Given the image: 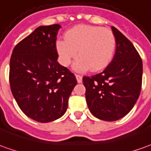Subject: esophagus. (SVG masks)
<instances>
[{
  "label": "esophagus",
  "mask_w": 151,
  "mask_h": 151,
  "mask_svg": "<svg viewBox=\"0 0 151 151\" xmlns=\"http://www.w3.org/2000/svg\"><path fill=\"white\" fill-rule=\"evenodd\" d=\"M76 78H77V81H78V83H82V81H83V77L82 76L78 75V74H76Z\"/></svg>",
  "instance_id": "34e87169"
}]
</instances>
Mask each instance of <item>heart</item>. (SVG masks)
<instances>
[{"instance_id":"b5f03b06","label":"heart","mask_w":151,"mask_h":151,"mask_svg":"<svg viewBox=\"0 0 151 151\" xmlns=\"http://www.w3.org/2000/svg\"><path fill=\"white\" fill-rule=\"evenodd\" d=\"M116 49V39L110 29L90 24H79L65 33V40L56 42L59 61L68 66L77 58H80L73 68L79 72H98L111 61Z\"/></svg>"}]
</instances>
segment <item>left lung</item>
I'll return each mask as SVG.
<instances>
[{
    "label": "left lung",
    "instance_id": "left-lung-1",
    "mask_svg": "<svg viewBox=\"0 0 151 151\" xmlns=\"http://www.w3.org/2000/svg\"><path fill=\"white\" fill-rule=\"evenodd\" d=\"M116 53L105 70L83 77L86 101L91 113L107 122L122 118L132 110L140 96L142 60L131 41L111 26Z\"/></svg>",
    "mask_w": 151,
    "mask_h": 151
}]
</instances>
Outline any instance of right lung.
I'll return each mask as SVG.
<instances>
[{
    "instance_id": "1",
    "label": "right lung",
    "mask_w": 151,
    "mask_h": 151,
    "mask_svg": "<svg viewBox=\"0 0 151 151\" xmlns=\"http://www.w3.org/2000/svg\"><path fill=\"white\" fill-rule=\"evenodd\" d=\"M60 28L58 24L38 27L11 54V93L24 114L39 122L60 118L77 85L74 74L57 61L56 36Z\"/></svg>"
}]
</instances>
